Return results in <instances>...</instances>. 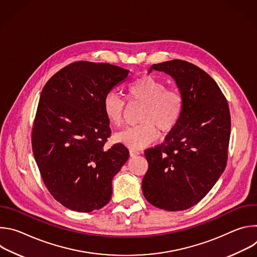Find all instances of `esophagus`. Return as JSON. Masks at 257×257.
Here are the masks:
<instances>
[{
	"instance_id": "obj_1",
	"label": "esophagus",
	"mask_w": 257,
	"mask_h": 257,
	"mask_svg": "<svg viewBox=\"0 0 257 257\" xmlns=\"http://www.w3.org/2000/svg\"><path fill=\"white\" fill-rule=\"evenodd\" d=\"M130 157L131 158H133V157H136V156H138L139 155V153L138 152H134V151H130Z\"/></svg>"
}]
</instances>
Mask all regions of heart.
<instances>
[{"label":"heart","mask_w":257,"mask_h":257,"mask_svg":"<svg viewBox=\"0 0 257 257\" xmlns=\"http://www.w3.org/2000/svg\"><path fill=\"white\" fill-rule=\"evenodd\" d=\"M130 101L144 103L138 117L140 124L116 135V139L131 150H140L157 138V130L162 135L172 132L178 125L184 108L181 93L167 89L164 82L146 75L137 78L127 87ZM126 101L114 92L107 93L102 102L104 115L115 126L124 122Z\"/></svg>","instance_id":"1"}]
</instances>
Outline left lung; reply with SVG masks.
Listing matches in <instances>:
<instances>
[{"label": "left lung", "mask_w": 257, "mask_h": 257, "mask_svg": "<svg viewBox=\"0 0 257 257\" xmlns=\"http://www.w3.org/2000/svg\"><path fill=\"white\" fill-rule=\"evenodd\" d=\"M174 78L184 101L182 117L165 141L144 152L149 170L142 191L151 204L169 211L197 204L224 173L228 160L231 116L215 81L183 60L154 64Z\"/></svg>", "instance_id": "obj_1"}]
</instances>
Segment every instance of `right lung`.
<instances>
[{"label": "right lung", "instance_id": "obj_1", "mask_svg": "<svg viewBox=\"0 0 257 257\" xmlns=\"http://www.w3.org/2000/svg\"><path fill=\"white\" fill-rule=\"evenodd\" d=\"M129 70L79 61L44 86L32 128V152L46 187L65 207L99 209L112 197V180L129 158L122 143L104 149L111 136L104 96Z\"/></svg>", "mask_w": 257, "mask_h": 257}]
</instances>
